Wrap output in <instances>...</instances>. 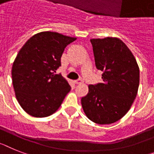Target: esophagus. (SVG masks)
Returning a JSON list of instances; mask_svg holds the SVG:
<instances>
[{
    "label": "esophagus",
    "mask_w": 154,
    "mask_h": 154,
    "mask_svg": "<svg viewBox=\"0 0 154 154\" xmlns=\"http://www.w3.org/2000/svg\"><path fill=\"white\" fill-rule=\"evenodd\" d=\"M74 83L76 84V85H80V84L83 83V81H82L81 79H78V80H77V81H75Z\"/></svg>",
    "instance_id": "obj_1"
}]
</instances>
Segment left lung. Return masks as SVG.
<instances>
[{
    "mask_svg": "<svg viewBox=\"0 0 154 154\" xmlns=\"http://www.w3.org/2000/svg\"><path fill=\"white\" fill-rule=\"evenodd\" d=\"M95 66L102 83L88 85L81 98L85 114L99 125L119 121L130 109L138 92L139 68L127 45L115 37L91 39Z\"/></svg>",
    "mask_w": 154,
    "mask_h": 154,
    "instance_id": "8db88e82",
    "label": "left lung"
}]
</instances>
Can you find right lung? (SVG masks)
Returning <instances> with one entry per match:
<instances>
[{
	"instance_id": "1",
	"label": "right lung",
	"mask_w": 154,
	"mask_h": 154,
	"mask_svg": "<svg viewBox=\"0 0 154 154\" xmlns=\"http://www.w3.org/2000/svg\"><path fill=\"white\" fill-rule=\"evenodd\" d=\"M76 39L56 32H41L20 49L12 65V84L18 102L28 114L48 117L61 106L71 87L55 73L61 66L65 48Z\"/></svg>"
}]
</instances>
